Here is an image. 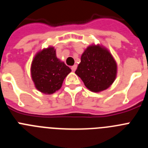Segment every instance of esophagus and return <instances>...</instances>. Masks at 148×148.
I'll return each mask as SVG.
<instances>
[{
  "mask_svg": "<svg viewBox=\"0 0 148 148\" xmlns=\"http://www.w3.org/2000/svg\"><path fill=\"white\" fill-rule=\"evenodd\" d=\"M71 69H72V71L75 72L77 69V65H75V64L73 65V66L71 67Z\"/></svg>",
  "mask_w": 148,
  "mask_h": 148,
  "instance_id": "esophagus-1",
  "label": "esophagus"
}]
</instances>
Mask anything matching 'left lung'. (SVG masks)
Returning a JSON list of instances; mask_svg holds the SVG:
<instances>
[{
  "mask_svg": "<svg viewBox=\"0 0 148 148\" xmlns=\"http://www.w3.org/2000/svg\"><path fill=\"white\" fill-rule=\"evenodd\" d=\"M116 63L107 49L90 46L81 58L75 74L92 92L106 90L113 83L116 75Z\"/></svg>",
  "mask_w": 148,
  "mask_h": 148,
  "instance_id": "obj_1",
  "label": "left lung"
}]
</instances>
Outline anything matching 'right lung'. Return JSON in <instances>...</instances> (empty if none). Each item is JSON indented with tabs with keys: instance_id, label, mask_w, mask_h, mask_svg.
I'll return each instance as SVG.
<instances>
[{
	"instance_id": "add662e5",
	"label": "right lung",
	"mask_w": 148,
	"mask_h": 148,
	"mask_svg": "<svg viewBox=\"0 0 148 148\" xmlns=\"http://www.w3.org/2000/svg\"><path fill=\"white\" fill-rule=\"evenodd\" d=\"M71 72L64 62L57 58L53 47L43 49L34 58L31 74L36 88L46 94L59 90L65 77Z\"/></svg>"
}]
</instances>
